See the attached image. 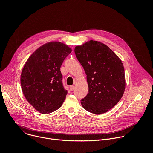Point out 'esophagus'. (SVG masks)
<instances>
[{"label": "esophagus", "mask_w": 153, "mask_h": 153, "mask_svg": "<svg viewBox=\"0 0 153 153\" xmlns=\"http://www.w3.org/2000/svg\"><path fill=\"white\" fill-rule=\"evenodd\" d=\"M70 89H71V90L72 91H74V89H75V87H74V86H70Z\"/></svg>", "instance_id": "esophagus-1"}]
</instances>
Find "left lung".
I'll return each instance as SVG.
<instances>
[{
	"mask_svg": "<svg viewBox=\"0 0 153 153\" xmlns=\"http://www.w3.org/2000/svg\"><path fill=\"white\" fill-rule=\"evenodd\" d=\"M87 75L89 91L81 100L82 108L95 114L107 112L122 98L126 86L121 59L106 44L90 40L75 48Z\"/></svg>",
	"mask_w": 153,
	"mask_h": 153,
	"instance_id": "left-lung-1",
	"label": "left lung"
}]
</instances>
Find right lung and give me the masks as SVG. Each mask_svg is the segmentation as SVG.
<instances>
[{
	"label": "right lung",
	"instance_id": "right-lung-1",
	"mask_svg": "<svg viewBox=\"0 0 153 153\" xmlns=\"http://www.w3.org/2000/svg\"><path fill=\"white\" fill-rule=\"evenodd\" d=\"M72 48L59 41L39 47L28 58L21 75L23 94L39 112L55 111L62 105L67 94L62 83L60 67Z\"/></svg>",
	"mask_w": 153,
	"mask_h": 153
}]
</instances>
